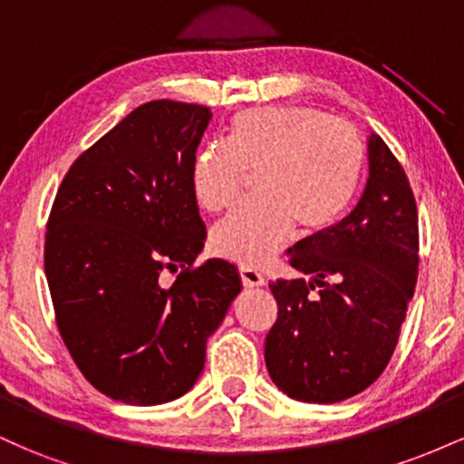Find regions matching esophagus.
<instances>
[{
	"label": "esophagus",
	"instance_id": "obj_1",
	"mask_svg": "<svg viewBox=\"0 0 464 464\" xmlns=\"http://www.w3.org/2000/svg\"><path fill=\"white\" fill-rule=\"evenodd\" d=\"M239 279H242L244 287H259L264 285V276L257 273V270L248 268V266H242L239 268Z\"/></svg>",
	"mask_w": 464,
	"mask_h": 464
}]
</instances>
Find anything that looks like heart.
I'll return each instance as SVG.
<instances>
[{
	"instance_id": "1",
	"label": "heart",
	"mask_w": 464,
	"mask_h": 464,
	"mask_svg": "<svg viewBox=\"0 0 464 464\" xmlns=\"http://www.w3.org/2000/svg\"><path fill=\"white\" fill-rule=\"evenodd\" d=\"M364 143L347 121L305 106H259L233 115L227 143H207L191 163V191L207 211L231 205L246 172L259 200L211 228V250L244 266L279 253L295 225L305 236L334 227L355 198Z\"/></svg>"
}]
</instances>
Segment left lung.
<instances>
[{"instance_id":"1","label":"left lung","mask_w":464,"mask_h":464,"mask_svg":"<svg viewBox=\"0 0 464 464\" xmlns=\"http://www.w3.org/2000/svg\"><path fill=\"white\" fill-rule=\"evenodd\" d=\"M287 257L310 279L270 284L279 314L266 335V369L296 401L358 395L397 347L419 273L417 202L380 135H369V179L353 211Z\"/></svg>"}]
</instances>
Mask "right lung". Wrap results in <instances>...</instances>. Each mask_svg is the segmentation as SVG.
<instances>
[{
  "mask_svg": "<svg viewBox=\"0 0 464 464\" xmlns=\"http://www.w3.org/2000/svg\"><path fill=\"white\" fill-rule=\"evenodd\" d=\"M209 121L198 104L137 106L73 161L52 207L45 276L58 332L82 375L117 401L185 395L242 290L225 259L191 270L207 237L191 163ZM165 267L181 268L172 286Z\"/></svg>",
  "mask_w": 464,
  "mask_h": 464,
  "instance_id": "add662e5",
  "label": "right lung"
}]
</instances>
